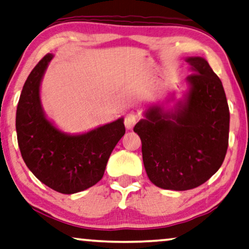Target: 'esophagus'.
I'll return each mask as SVG.
<instances>
[{"mask_svg": "<svg viewBox=\"0 0 249 249\" xmlns=\"http://www.w3.org/2000/svg\"><path fill=\"white\" fill-rule=\"evenodd\" d=\"M137 121H138V116L134 114V112H128V114L125 116V127L127 128V130H132L133 126L135 124H137Z\"/></svg>", "mask_w": 249, "mask_h": 249, "instance_id": "obj_1", "label": "esophagus"}]
</instances>
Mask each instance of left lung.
Here are the masks:
<instances>
[{
  "label": "left lung",
  "mask_w": 249,
  "mask_h": 249,
  "mask_svg": "<svg viewBox=\"0 0 249 249\" xmlns=\"http://www.w3.org/2000/svg\"><path fill=\"white\" fill-rule=\"evenodd\" d=\"M194 74L188 90L173 108L175 93L165 104H152L134 126L142 142V159L152 183L184 191L216 173L229 143L230 112L221 79L201 57H188Z\"/></svg>",
  "instance_id": "obj_1"
}]
</instances>
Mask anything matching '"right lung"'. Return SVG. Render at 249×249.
I'll use <instances>...</instances> for the list:
<instances>
[{
	"mask_svg": "<svg viewBox=\"0 0 249 249\" xmlns=\"http://www.w3.org/2000/svg\"><path fill=\"white\" fill-rule=\"evenodd\" d=\"M52 58L48 53L25 82L17 107V138L32 173L53 190L71 195L93 187L104 177L111 151L125 134L124 118L85 133L59 130L46 117L39 93Z\"/></svg>",
	"mask_w": 249,
	"mask_h": 249,
	"instance_id": "add662e5",
	"label": "right lung"
}]
</instances>
